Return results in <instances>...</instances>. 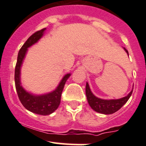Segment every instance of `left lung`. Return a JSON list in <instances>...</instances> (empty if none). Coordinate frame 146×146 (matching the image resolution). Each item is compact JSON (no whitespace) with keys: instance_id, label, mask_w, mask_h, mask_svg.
Returning <instances> with one entry per match:
<instances>
[{"instance_id":"left-lung-1","label":"left lung","mask_w":146,"mask_h":146,"mask_svg":"<svg viewBox=\"0 0 146 146\" xmlns=\"http://www.w3.org/2000/svg\"><path fill=\"white\" fill-rule=\"evenodd\" d=\"M123 48L129 55V52H128L127 50L125 48ZM132 92H133V90L129 92L127 96L124 97V98L118 100H102L95 97L91 92L88 82L86 83V88H85L87 100H88V102L91 108L97 112L104 114H111L118 111L119 109L121 108L122 106L126 104V102L129 100Z\"/></svg>"}]
</instances>
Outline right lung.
<instances>
[{
  "instance_id": "add662e5",
  "label": "right lung",
  "mask_w": 146,
  "mask_h": 146,
  "mask_svg": "<svg viewBox=\"0 0 146 146\" xmlns=\"http://www.w3.org/2000/svg\"><path fill=\"white\" fill-rule=\"evenodd\" d=\"M46 28L35 32L31 35L25 43L20 48L17 55V64L15 68V83L17 95L22 104L29 111L40 115H48L54 112L59 106L62 91L66 80L70 77V74L68 73L63 78L59 85L55 90L50 93L42 95H34L25 90L20 82V68L23 64L27 48L36 43L39 39L43 36Z\"/></svg>"
}]
</instances>
